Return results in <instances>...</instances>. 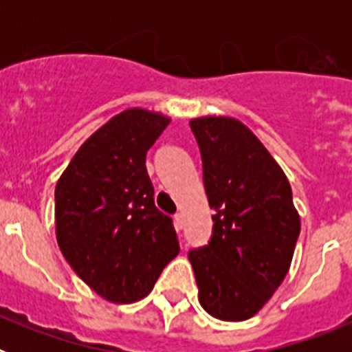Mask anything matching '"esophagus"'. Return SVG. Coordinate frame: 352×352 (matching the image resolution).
I'll list each match as a JSON object with an SVG mask.
<instances>
[{"instance_id": "1", "label": "esophagus", "mask_w": 352, "mask_h": 352, "mask_svg": "<svg viewBox=\"0 0 352 352\" xmlns=\"http://www.w3.org/2000/svg\"><path fill=\"white\" fill-rule=\"evenodd\" d=\"M174 222H176V227H178V229H183V226H185V222H183V213L174 214Z\"/></svg>"}]
</instances>
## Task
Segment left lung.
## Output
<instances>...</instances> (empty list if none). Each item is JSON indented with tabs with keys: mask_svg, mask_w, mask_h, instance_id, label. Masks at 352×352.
Wrapping results in <instances>:
<instances>
[{
	"mask_svg": "<svg viewBox=\"0 0 352 352\" xmlns=\"http://www.w3.org/2000/svg\"><path fill=\"white\" fill-rule=\"evenodd\" d=\"M203 158L210 243L188 252L199 301L222 321L256 316L285 278L300 236V214L280 166L234 118L190 121Z\"/></svg>",
	"mask_w": 352,
	"mask_h": 352,
	"instance_id": "obj_1",
	"label": "left lung"
}]
</instances>
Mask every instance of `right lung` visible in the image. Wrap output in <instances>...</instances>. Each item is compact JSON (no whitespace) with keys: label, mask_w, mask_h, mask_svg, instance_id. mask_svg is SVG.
Wrapping results in <instances>:
<instances>
[{"label":"right lung","mask_w":352,"mask_h":352,"mask_svg":"<svg viewBox=\"0 0 352 352\" xmlns=\"http://www.w3.org/2000/svg\"><path fill=\"white\" fill-rule=\"evenodd\" d=\"M169 118L126 109L79 148L56 185V238L72 270L113 303L148 296L178 256L173 219L153 199L146 153Z\"/></svg>","instance_id":"obj_1"}]
</instances>
